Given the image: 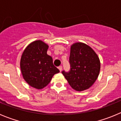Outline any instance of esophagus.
<instances>
[{
  "label": "esophagus",
  "instance_id": "obj_1",
  "mask_svg": "<svg viewBox=\"0 0 121 121\" xmlns=\"http://www.w3.org/2000/svg\"><path fill=\"white\" fill-rule=\"evenodd\" d=\"M58 68L60 71H61L62 70V66H59V67H58Z\"/></svg>",
  "mask_w": 121,
  "mask_h": 121
}]
</instances>
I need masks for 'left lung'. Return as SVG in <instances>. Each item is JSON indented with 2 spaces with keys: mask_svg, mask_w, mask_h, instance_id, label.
I'll use <instances>...</instances> for the list:
<instances>
[{
  "mask_svg": "<svg viewBox=\"0 0 121 121\" xmlns=\"http://www.w3.org/2000/svg\"><path fill=\"white\" fill-rule=\"evenodd\" d=\"M69 73L62 71L71 88L78 91L86 90L94 84L98 79L100 62L93 49L82 42H75L70 47Z\"/></svg>",
  "mask_w": 121,
  "mask_h": 121,
  "instance_id": "1",
  "label": "left lung"
}]
</instances>
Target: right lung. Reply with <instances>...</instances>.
I'll return each instance as SVG.
<instances>
[{
	"label": "right lung",
	"mask_w": 121,
	"mask_h": 121,
	"mask_svg": "<svg viewBox=\"0 0 121 121\" xmlns=\"http://www.w3.org/2000/svg\"><path fill=\"white\" fill-rule=\"evenodd\" d=\"M48 45L41 40L32 42L21 56L20 67L24 80L37 90L45 88L59 70L53 65V59L47 52Z\"/></svg>",
	"instance_id": "add662e5"
}]
</instances>
